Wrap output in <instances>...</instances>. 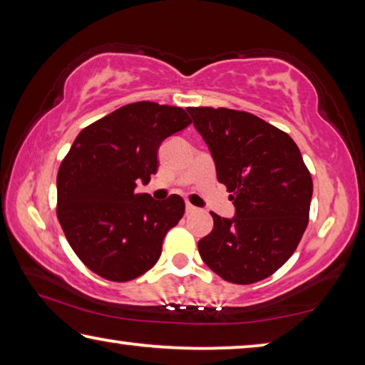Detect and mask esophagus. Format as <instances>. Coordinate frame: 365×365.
<instances>
[{
    "mask_svg": "<svg viewBox=\"0 0 365 365\" xmlns=\"http://www.w3.org/2000/svg\"><path fill=\"white\" fill-rule=\"evenodd\" d=\"M187 214H191V212H195V211H197V209L193 206V205H190V202H187Z\"/></svg>",
    "mask_w": 365,
    "mask_h": 365,
    "instance_id": "esophagus-1",
    "label": "esophagus"
}]
</instances>
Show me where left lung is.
<instances>
[{
    "label": "left lung",
    "mask_w": 365,
    "mask_h": 365,
    "mask_svg": "<svg viewBox=\"0 0 365 365\" xmlns=\"http://www.w3.org/2000/svg\"><path fill=\"white\" fill-rule=\"evenodd\" d=\"M230 191L233 217L214 219L197 243L205 264L222 279L250 285L285 264L309 222L312 178L288 133L257 115L225 108H187Z\"/></svg>",
    "instance_id": "left-lung-1"
}]
</instances>
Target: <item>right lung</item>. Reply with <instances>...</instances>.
Returning a JSON list of instances; mask_svg holds the SVG:
<instances>
[{"instance_id":"obj_1","label":"right lung","mask_w":365,"mask_h":365,"mask_svg":"<svg viewBox=\"0 0 365 365\" xmlns=\"http://www.w3.org/2000/svg\"><path fill=\"white\" fill-rule=\"evenodd\" d=\"M190 123L182 108L127 104L83 128L61 163L59 224L80 261L103 279L133 280L158 262L185 202L135 190L156 174L160 143Z\"/></svg>"}]
</instances>
